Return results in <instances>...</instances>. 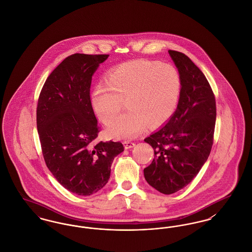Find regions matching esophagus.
I'll use <instances>...</instances> for the list:
<instances>
[{
    "label": "esophagus",
    "instance_id": "esophagus-1",
    "mask_svg": "<svg viewBox=\"0 0 252 252\" xmlns=\"http://www.w3.org/2000/svg\"><path fill=\"white\" fill-rule=\"evenodd\" d=\"M124 144H125L126 149H129V148H132V147L135 146V143L132 142V141H125Z\"/></svg>",
    "mask_w": 252,
    "mask_h": 252
}]
</instances>
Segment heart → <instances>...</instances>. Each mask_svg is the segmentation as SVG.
Wrapping results in <instances>:
<instances>
[{
    "label": "heart",
    "mask_w": 252,
    "mask_h": 252,
    "mask_svg": "<svg viewBox=\"0 0 252 252\" xmlns=\"http://www.w3.org/2000/svg\"><path fill=\"white\" fill-rule=\"evenodd\" d=\"M180 91V73L173 65L134 60L114 68L106 83L96 86L92 104L99 119L108 123L126 99L129 110L112 119L108 130L117 138H132L144 131L146 124L155 126L167 120L177 108Z\"/></svg>",
    "instance_id": "obj_1"
}]
</instances>
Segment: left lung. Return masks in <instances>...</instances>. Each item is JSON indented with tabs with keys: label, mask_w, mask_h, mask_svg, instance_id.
Segmentation results:
<instances>
[{
	"label": "left lung",
	"mask_w": 252,
	"mask_h": 252,
	"mask_svg": "<svg viewBox=\"0 0 252 252\" xmlns=\"http://www.w3.org/2000/svg\"><path fill=\"white\" fill-rule=\"evenodd\" d=\"M181 80L177 110L158 131L144 139L155 156L144 178L164 194L178 192L198 174L214 144L216 97L207 78L186 55L169 50Z\"/></svg>",
	"instance_id": "8db88e82"
}]
</instances>
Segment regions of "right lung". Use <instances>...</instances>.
I'll return each instance as SVG.
<instances>
[{
  "mask_svg": "<svg viewBox=\"0 0 252 252\" xmlns=\"http://www.w3.org/2000/svg\"><path fill=\"white\" fill-rule=\"evenodd\" d=\"M108 55L73 54L50 73L38 96L36 127L46 166L60 184L91 195L108 181L120 142H97L100 132L91 101L92 76Z\"/></svg>",
  "mask_w": 252,
  "mask_h": 252,
  "instance_id": "add662e5",
  "label": "right lung"
}]
</instances>
